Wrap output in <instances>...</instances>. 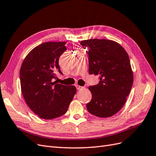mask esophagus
<instances>
[{
    "instance_id": "esophagus-1",
    "label": "esophagus",
    "mask_w": 156,
    "mask_h": 156,
    "mask_svg": "<svg viewBox=\"0 0 156 156\" xmlns=\"http://www.w3.org/2000/svg\"><path fill=\"white\" fill-rule=\"evenodd\" d=\"M76 87L77 90H81V89H82L83 88V87H82V86H80V85H76Z\"/></svg>"
}]
</instances>
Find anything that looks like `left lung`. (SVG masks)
Segmentation results:
<instances>
[{"instance_id":"obj_1","label":"left lung","mask_w":156,"mask_h":156,"mask_svg":"<svg viewBox=\"0 0 156 156\" xmlns=\"http://www.w3.org/2000/svg\"><path fill=\"white\" fill-rule=\"evenodd\" d=\"M80 44L88 48L89 73L99 75L100 79L89 87L92 98L86 105L87 111L98 117H112L123 107L133 85L128 54L112 40L91 39Z\"/></svg>"}]
</instances>
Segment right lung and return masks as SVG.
I'll use <instances>...</instances> for the list:
<instances>
[{
  "label": "right lung",
  "instance_id": "obj_1",
  "mask_svg": "<svg viewBox=\"0 0 156 156\" xmlns=\"http://www.w3.org/2000/svg\"><path fill=\"white\" fill-rule=\"evenodd\" d=\"M66 42H45L24 58L20 70L21 91L28 107L43 119H53L67 112L76 93L74 85L58 83L62 73L59 58L67 50Z\"/></svg>",
  "mask_w": 156,
  "mask_h": 156
}]
</instances>
